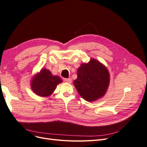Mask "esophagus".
<instances>
[{
	"label": "esophagus",
	"instance_id": "obj_1",
	"mask_svg": "<svg viewBox=\"0 0 147 147\" xmlns=\"http://www.w3.org/2000/svg\"><path fill=\"white\" fill-rule=\"evenodd\" d=\"M64 81L66 82V83H72V79L71 78H64Z\"/></svg>",
	"mask_w": 147,
	"mask_h": 147
}]
</instances>
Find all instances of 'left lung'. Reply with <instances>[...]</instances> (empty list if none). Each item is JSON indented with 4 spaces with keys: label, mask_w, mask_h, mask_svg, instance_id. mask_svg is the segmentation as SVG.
I'll use <instances>...</instances> for the list:
<instances>
[{
    "label": "left lung",
    "mask_w": 147,
    "mask_h": 147,
    "mask_svg": "<svg viewBox=\"0 0 147 147\" xmlns=\"http://www.w3.org/2000/svg\"><path fill=\"white\" fill-rule=\"evenodd\" d=\"M108 70L96 60L81 64L74 84L81 96L87 101L96 100L104 96L109 84Z\"/></svg>",
    "instance_id": "8db88e82"
}]
</instances>
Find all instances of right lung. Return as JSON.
Listing matches in <instances>:
<instances>
[{
    "mask_svg": "<svg viewBox=\"0 0 147 147\" xmlns=\"http://www.w3.org/2000/svg\"><path fill=\"white\" fill-rule=\"evenodd\" d=\"M62 80L58 76L52 75L49 70L42 69L32 80L31 87L35 93L41 96H48L52 93Z\"/></svg>",
    "mask_w": 147,
    "mask_h": 147,
    "instance_id": "add662e5",
    "label": "right lung"
}]
</instances>
